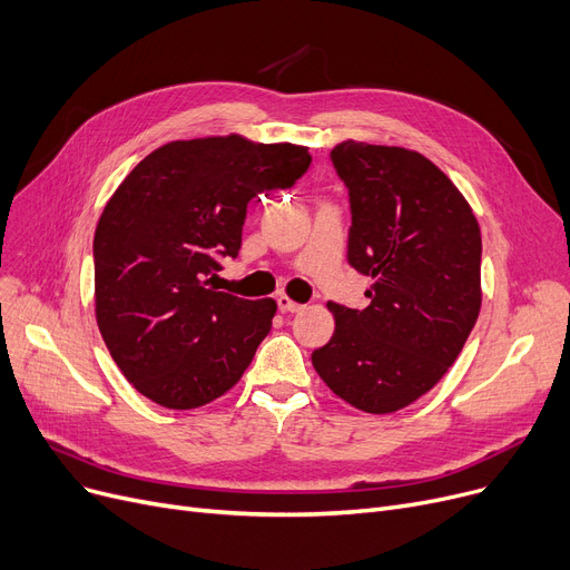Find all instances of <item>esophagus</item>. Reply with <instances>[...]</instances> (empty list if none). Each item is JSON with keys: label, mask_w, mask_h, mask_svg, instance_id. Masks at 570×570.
Instances as JSON below:
<instances>
[{"label": "esophagus", "mask_w": 570, "mask_h": 570, "mask_svg": "<svg viewBox=\"0 0 570 570\" xmlns=\"http://www.w3.org/2000/svg\"><path fill=\"white\" fill-rule=\"evenodd\" d=\"M277 305H279V309L286 312V314H295V312H303V309H305V305L291 301L288 295H279V297H277Z\"/></svg>", "instance_id": "esophagus-1"}]
</instances>
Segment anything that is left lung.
Listing matches in <instances>:
<instances>
[{
	"mask_svg": "<svg viewBox=\"0 0 570 570\" xmlns=\"http://www.w3.org/2000/svg\"><path fill=\"white\" fill-rule=\"evenodd\" d=\"M348 189V263L370 305L327 303L335 335L312 353L331 391L393 413L441 381L481 312V228L460 189L421 153L346 140L331 153Z\"/></svg>",
	"mask_w": 570,
	"mask_h": 570,
	"instance_id": "8db88e82",
	"label": "left lung"
}]
</instances>
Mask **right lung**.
Segmentation results:
<instances>
[{"mask_svg": "<svg viewBox=\"0 0 570 570\" xmlns=\"http://www.w3.org/2000/svg\"><path fill=\"white\" fill-rule=\"evenodd\" d=\"M307 147L243 136L173 140L147 155L106 203L95 233V312L117 367L166 409L222 397L273 327V297L209 286L243 245L247 203L288 189Z\"/></svg>", "mask_w": 570, "mask_h": 570, "instance_id": "add662e5", "label": "right lung"}]
</instances>
